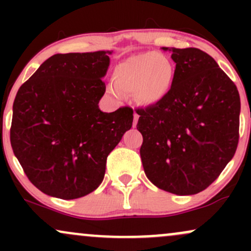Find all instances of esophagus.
<instances>
[{"mask_svg":"<svg viewBox=\"0 0 251 251\" xmlns=\"http://www.w3.org/2000/svg\"><path fill=\"white\" fill-rule=\"evenodd\" d=\"M138 119H139V116H138V114L134 112V114H133V127H135V126H137Z\"/></svg>","mask_w":251,"mask_h":251,"instance_id":"34e87169","label":"esophagus"}]
</instances>
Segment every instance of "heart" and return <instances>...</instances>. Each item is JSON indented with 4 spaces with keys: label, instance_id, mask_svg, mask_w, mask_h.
Masks as SVG:
<instances>
[{
    "label": "heart",
    "instance_id": "obj_1",
    "mask_svg": "<svg viewBox=\"0 0 251 251\" xmlns=\"http://www.w3.org/2000/svg\"><path fill=\"white\" fill-rule=\"evenodd\" d=\"M174 67L160 54H137L124 60L116 67L114 81L109 93L123 99L124 93L134 94L144 105H153L168 96L174 82Z\"/></svg>",
    "mask_w": 251,
    "mask_h": 251
}]
</instances>
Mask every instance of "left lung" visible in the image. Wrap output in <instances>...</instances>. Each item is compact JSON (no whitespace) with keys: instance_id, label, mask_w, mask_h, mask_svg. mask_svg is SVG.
I'll use <instances>...</instances> for the list:
<instances>
[{"instance_id":"8db88e82","label":"left lung","mask_w":251,"mask_h":251,"mask_svg":"<svg viewBox=\"0 0 251 251\" xmlns=\"http://www.w3.org/2000/svg\"><path fill=\"white\" fill-rule=\"evenodd\" d=\"M176 62L168 96L137 109L146 177L171 194L195 195L217 179L238 144L241 100L217 62L198 48H169Z\"/></svg>"}]
</instances>
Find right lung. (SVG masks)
<instances>
[{"mask_svg": "<svg viewBox=\"0 0 251 251\" xmlns=\"http://www.w3.org/2000/svg\"><path fill=\"white\" fill-rule=\"evenodd\" d=\"M112 50L55 54L17 91L10 143L43 194L75 200L101 184L107 155L132 127L133 111H100Z\"/></svg>", "mask_w": 251, "mask_h": 251, "instance_id": "obj_1", "label": "right lung"}]
</instances>
